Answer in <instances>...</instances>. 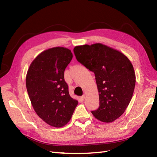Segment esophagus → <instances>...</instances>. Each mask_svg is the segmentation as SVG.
Wrapping results in <instances>:
<instances>
[{
    "instance_id": "34e87169",
    "label": "esophagus",
    "mask_w": 157,
    "mask_h": 157,
    "mask_svg": "<svg viewBox=\"0 0 157 157\" xmlns=\"http://www.w3.org/2000/svg\"><path fill=\"white\" fill-rule=\"evenodd\" d=\"M81 98V99H82V100H84V99L85 98H86V95L84 94L83 96H81V98Z\"/></svg>"
}]
</instances>
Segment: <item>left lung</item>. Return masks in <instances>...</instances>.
I'll return each mask as SVG.
<instances>
[{
	"label": "left lung",
	"mask_w": 157,
	"mask_h": 157,
	"mask_svg": "<svg viewBox=\"0 0 157 157\" xmlns=\"http://www.w3.org/2000/svg\"><path fill=\"white\" fill-rule=\"evenodd\" d=\"M73 51L78 62L95 74L99 107L92 115L103 122L115 121L124 113L134 91L136 75L130 61L101 43L77 46Z\"/></svg>",
	"instance_id": "obj_1"
}]
</instances>
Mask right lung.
<instances>
[{"label": "right lung", "instance_id": "add662e5", "mask_svg": "<svg viewBox=\"0 0 157 157\" xmlns=\"http://www.w3.org/2000/svg\"><path fill=\"white\" fill-rule=\"evenodd\" d=\"M73 58L64 47L44 50L32 61L26 76V87L35 111L47 124L56 128L67 124L78 101L69 96L64 71Z\"/></svg>", "mask_w": 157, "mask_h": 157}]
</instances>
